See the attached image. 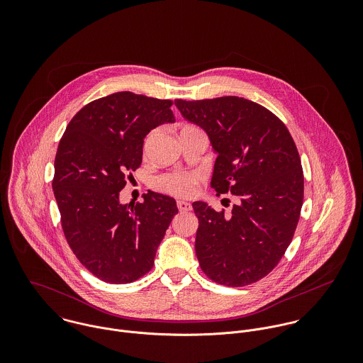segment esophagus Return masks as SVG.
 <instances>
[{"label":"esophagus","instance_id":"1","mask_svg":"<svg viewBox=\"0 0 363 363\" xmlns=\"http://www.w3.org/2000/svg\"><path fill=\"white\" fill-rule=\"evenodd\" d=\"M177 208L182 211V212H187L191 209V204L187 203V201H183V200H179L177 201Z\"/></svg>","mask_w":363,"mask_h":363}]
</instances>
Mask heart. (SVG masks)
<instances>
[{"label":"heart","mask_w":363,"mask_h":363,"mask_svg":"<svg viewBox=\"0 0 363 363\" xmlns=\"http://www.w3.org/2000/svg\"><path fill=\"white\" fill-rule=\"evenodd\" d=\"M187 131H201L200 128L194 125H184L182 128V133ZM154 140V133H150L144 141V151L147 152L150 150V145ZM200 176L196 173H183V172H173L163 174L156 179V189L160 191H164L172 196L177 197H190L197 191L199 183H200Z\"/></svg>","instance_id":"b5f03b06"}]
</instances>
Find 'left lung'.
Segmentation results:
<instances>
[{"instance_id":"8db88e82","label":"left lung","mask_w":363,"mask_h":363,"mask_svg":"<svg viewBox=\"0 0 363 363\" xmlns=\"http://www.w3.org/2000/svg\"><path fill=\"white\" fill-rule=\"evenodd\" d=\"M216 152L211 187L238 196L230 212L193 203L196 255L209 279L245 286L268 275L292 242L303 204V170L286 125L268 108L239 96L176 99Z\"/></svg>"}]
</instances>
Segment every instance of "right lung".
<instances>
[{
	"label": "right lung",
	"mask_w": 363,
	"mask_h": 363,
	"mask_svg": "<svg viewBox=\"0 0 363 363\" xmlns=\"http://www.w3.org/2000/svg\"><path fill=\"white\" fill-rule=\"evenodd\" d=\"M172 101L117 92L84 106L60 140L52 190L64 236L81 264L108 284H128L154 267L173 216L172 197L148 191L123 206L120 191L143 162L147 134L173 123Z\"/></svg>",
	"instance_id": "1"
}]
</instances>
